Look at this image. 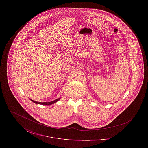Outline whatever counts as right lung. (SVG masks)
<instances>
[{"mask_svg": "<svg viewBox=\"0 0 148 148\" xmlns=\"http://www.w3.org/2000/svg\"><path fill=\"white\" fill-rule=\"evenodd\" d=\"M59 99L60 98L57 99L56 100H54V101H50V102H44V103H42V102H38V101H35L34 100H32V99H30L33 103H35V104H42V105H51V104H53L54 103H56V101H58V100H59Z\"/></svg>", "mask_w": 148, "mask_h": 148, "instance_id": "obj_1", "label": "right lung"}]
</instances>
